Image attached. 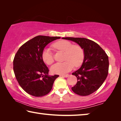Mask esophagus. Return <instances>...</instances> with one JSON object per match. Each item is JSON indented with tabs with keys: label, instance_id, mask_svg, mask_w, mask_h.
<instances>
[{
	"label": "esophagus",
	"instance_id": "34e87169",
	"mask_svg": "<svg viewBox=\"0 0 121 121\" xmlns=\"http://www.w3.org/2000/svg\"><path fill=\"white\" fill-rule=\"evenodd\" d=\"M60 76H61V77L67 78V77H68L69 76V75H68V74H67V75H60Z\"/></svg>",
	"mask_w": 121,
	"mask_h": 121
}]
</instances>
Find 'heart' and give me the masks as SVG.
Masks as SVG:
<instances>
[{"instance_id": "b5f03b06", "label": "heart", "mask_w": 121, "mask_h": 121, "mask_svg": "<svg viewBox=\"0 0 121 121\" xmlns=\"http://www.w3.org/2000/svg\"><path fill=\"white\" fill-rule=\"evenodd\" d=\"M53 47L56 50L65 52L64 60L62 63L53 65L51 71L54 74H65L73 68V65L78 67L82 65L84 60V51L80 46L73 45L70 42L62 40L55 43ZM42 59L47 65H50L54 61L53 54L50 48L44 49L42 52Z\"/></svg>"}]
</instances>
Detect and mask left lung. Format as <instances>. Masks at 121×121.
<instances>
[{"mask_svg": "<svg viewBox=\"0 0 121 121\" xmlns=\"http://www.w3.org/2000/svg\"><path fill=\"white\" fill-rule=\"evenodd\" d=\"M76 43L84 50V58L80 68L72 75L77 82L71 87L73 92L82 96L89 95L101 86L107 77L109 60L107 54L99 45L85 38L63 37Z\"/></svg>", "mask_w": 121, "mask_h": 121, "instance_id": "8db88e82", "label": "left lung"}]
</instances>
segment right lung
<instances>
[{
  "instance_id": "right-lung-1",
  "label": "right lung",
  "mask_w": 121,
  "mask_h": 121,
  "mask_svg": "<svg viewBox=\"0 0 121 121\" xmlns=\"http://www.w3.org/2000/svg\"><path fill=\"white\" fill-rule=\"evenodd\" d=\"M60 37L38 36L20 47L13 60V70L21 87L29 95L42 97L52 89L59 76H49V70L42 59L47 45Z\"/></svg>"
}]
</instances>
